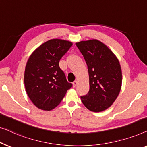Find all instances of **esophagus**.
I'll list each match as a JSON object with an SVG mask.
<instances>
[{
	"label": "esophagus",
	"mask_w": 147,
	"mask_h": 147,
	"mask_svg": "<svg viewBox=\"0 0 147 147\" xmlns=\"http://www.w3.org/2000/svg\"><path fill=\"white\" fill-rule=\"evenodd\" d=\"M77 80H75V81H74L73 82V87H75V86L77 85Z\"/></svg>",
	"instance_id": "1"
}]
</instances>
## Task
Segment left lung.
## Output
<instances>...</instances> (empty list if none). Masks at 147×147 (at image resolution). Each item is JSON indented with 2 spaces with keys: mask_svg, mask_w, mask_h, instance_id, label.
<instances>
[{
  "mask_svg": "<svg viewBox=\"0 0 147 147\" xmlns=\"http://www.w3.org/2000/svg\"><path fill=\"white\" fill-rule=\"evenodd\" d=\"M88 67L90 89L80 96L88 110L101 112L110 107L119 95L122 71L119 60L100 41L89 40L76 43Z\"/></svg>",
  "mask_w": 147,
  "mask_h": 147,
  "instance_id": "1",
  "label": "left lung"
}]
</instances>
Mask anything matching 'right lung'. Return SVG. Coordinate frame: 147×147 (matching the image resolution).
Here are the masks:
<instances>
[{"instance_id":"right-lung-1","label":"right lung","mask_w":147,"mask_h":147,"mask_svg":"<svg viewBox=\"0 0 147 147\" xmlns=\"http://www.w3.org/2000/svg\"><path fill=\"white\" fill-rule=\"evenodd\" d=\"M72 45L69 41L52 39L30 56L24 71V86L30 100L38 109H55L73 86L59 67L60 60Z\"/></svg>"}]
</instances>
